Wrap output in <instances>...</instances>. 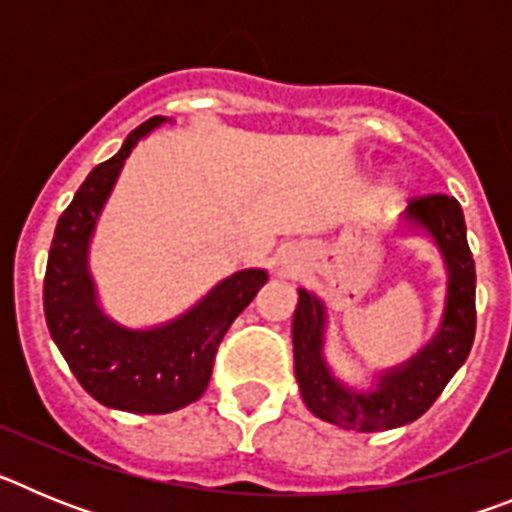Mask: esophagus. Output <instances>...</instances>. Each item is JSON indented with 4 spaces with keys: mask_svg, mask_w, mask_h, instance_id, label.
Returning a JSON list of instances; mask_svg holds the SVG:
<instances>
[{
    "mask_svg": "<svg viewBox=\"0 0 512 512\" xmlns=\"http://www.w3.org/2000/svg\"><path fill=\"white\" fill-rule=\"evenodd\" d=\"M302 266H305V253L297 251V248L287 246L277 253V269L282 274H297Z\"/></svg>",
    "mask_w": 512,
    "mask_h": 512,
    "instance_id": "34e87169",
    "label": "esophagus"
}]
</instances>
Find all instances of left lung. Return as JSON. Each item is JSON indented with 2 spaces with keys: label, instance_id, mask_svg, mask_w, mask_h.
Here are the masks:
<instances>
[{
  "label": "left lung",
  "instance_id": "left-lung-1",
  "mask_svg": "<svg viewBox=\"0 0 512 512\" xmlns=\"http://www.w3.org/2000/svg\"><path fill=\"white\" fill-rule=\"evenodd\" d=\"M400 235L425 233L436 243L446 266V302L436 336L418 354L374 374L369 390L348 387L325 359L328 312L323 300L307 289H297L292 343H295V377L307 410L315 418L346 431H390L418 420L431 408L449 379L467 361L474 341V259L467 243V225L459 202L446 194L420 197L400 215Z\"/></svg>",
  "mask_w": 512,
  "mask_h": 512
}]
</instances>
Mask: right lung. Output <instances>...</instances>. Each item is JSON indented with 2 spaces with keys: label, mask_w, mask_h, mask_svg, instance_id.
<instances>
[{
  "label": "right lung",
  "mask_w": 512,
  "mask_h": 512,
  "mask_svg": "<svg viewBox=\"0 0 512 512\" xmlns=\"http://www.w3.org/2000/svg\"><path fill=\"white\" fill-rule=\"evenodd\" d=\"M164 122L171 120L156 115L138 125L120 151L84 179L58 217L43 282L45 323L81 387L104 408L140 415L174 413L200 400L230 323L269 279L266 269L235 271L179 318L153 328H128L102 310L89 243L125 158Z\"/></svg>",
  "instance_id": "right-lung-1"
}]
</instances>
